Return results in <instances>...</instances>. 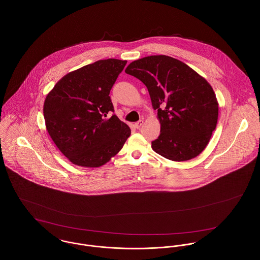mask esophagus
I'll return each instance as SVG.
<instances>
[{
    "mask_svg": "<svg viewBox=\"0 0 260 260\" xmlns=\"http://www.w3.org/2000/svg\"><path fill=\"white\" fill-rule=\"evenodd\" d=\"M143 125V120H140V121H138L137 123H135V128H137V129H140V127Z\"/></svg>",
    "mask_w": 260,
    "mask_h": 260,
    "instance_id": "34e87169",
    "label": "esophagus"
}]
</instances>
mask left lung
Returning a JSON list of instances; mask_svg holds the SVG:
<instances>
[{
    "mask_svg": "<svg viewBox=\"0 0 260 260\" xmlns=\"http://www.w3.org/2000/svg\"><path fill=\"white\" fill-rule=\"evenodd\" d=\"M148 89L160 135L151 147L171 161L197 157L208 145L218 120L211 85L185 63L165 55L133 61L125 69Z\"/></svg>",
    "mask_w": 260,
    "mask_h": 260,
    "instance_id": "1",
    "label": "left lung"
}]
</instances>
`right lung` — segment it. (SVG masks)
I'll list each match as a JSON object with an SVG mask.
<instances>
[{"label":"right lung","instance_id":"add662e5","mask_svg":"<svg viewBox=\"0 0 260 260\" xmlns=\"http://www.w3.org/2000/svg\"><path fill=\"white\" fill-rule=\"evenodd\" d=\"M127 61L99 60L62 77L44 102L46 129L73 164L96 168L111 160L131 134L116 115L110 99Z\"/></svg>","mask_w":260,"mask_h":260}]
</instances>
